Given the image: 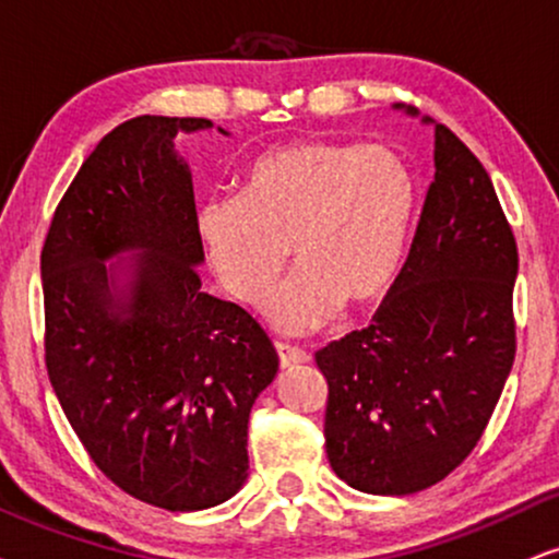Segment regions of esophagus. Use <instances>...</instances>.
Wrapping results in <instances>:
<instances>
[{"instance_id":"1","label":"esophagus","mask_w":559,"mask_h":559,"mask_svg":"<svg viewBox=\"0 0 559 559\" xmlns=\"http://www.w3.org/2000/svg\"><path fill=\"white\" fill-rule=\"evenodd\" d=\"M275 350H278V361H281V369H294V366L299 364H307L309 361V353L296 348V345H288V343H275Z\"/></svg>"}]
</instances>
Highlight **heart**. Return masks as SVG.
Here are the masks:
<instances>
[{
    "label": "heart",
    "instance_id": "1",
    "mask_svg": "<svg viewBox=\"0 0 559 559\" xmlns=\"http://www.w3.org/2000/svg\"><path fill=\"white\" fill-rule=\"evenodd\" d=\"M415 211V180L390 146L299 141L247 167L239 195L198 211L222 286L245 307L271 301L288 263L301 267L271 309L286 332L322 328L341 304L366 307L397 278Z\"/></svg>",
    "mask_w": 559,
    "mask_h": 559
}]
</instances>
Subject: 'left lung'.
<instances>
[{
	"label": "left lung",
	"mask_w": 559,
	"mask_h": 559,
	"mask_svg": "<svg viewBox=\"0 0 559 559\" xmlns=\"http://www.w3.org/2000/svg\"><path fill=\"white\" fill-rule=\"evenodd\" d=\"M515 273L519 247L490 175L438 123L436 178L405 265L369 328L314 353L337 477L409 496L472 454L515 358Z\"/></svg>",
	"instance_id": "8db88e82"
}]
</instances>
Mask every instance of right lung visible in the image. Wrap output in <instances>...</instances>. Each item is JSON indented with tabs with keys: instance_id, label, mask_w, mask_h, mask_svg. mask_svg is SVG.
I'll return each instance as SVG.
<instances>
[{
	"instance_id": "right-lung-1",
	"label": "right lung",
	"mask_w": 559,
	"mask_h": 559,
	"mask_svg": "<svg viewBox=\"0 0 559 559\" xmlns=\"http://www.w3.org/2000/svg\"><path fill=\"white\" fill-rule=\"evenodd\" d=\"M209 126L139 116L105 133L40 252L46 371L63 415L112 485L165 511L218 506L245 485L247 420L278 371L252 314L201 288L193 182L173 139ZM133 246L147 252L116 295L102 260Z\"/></svg>"
}]
</instances>
